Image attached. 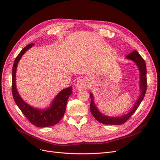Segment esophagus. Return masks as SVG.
Instances as JSON below:
<instances>
[{
	"mask_svg": "<svg viewBox=\"0 0 160 160\" xmlns=\"http://www.w3.org/2000/svg\"><path fill=\"white\" fill-rule=\"evenodd\" d=\"M87 82L85 79H79L78 81H77L76 83V88H77L78 90H84L86 89L87 88Z\"/></svg>",
	"mask_w": 160,
	"mask_h": 160,
	"instance_id": "obj_1",
	"label": "esophagus"
}]
</instances>
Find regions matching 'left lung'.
<instances>
[{
	"instance_id": "1",
	"label": "left lung",
	"mask_w": 160,
	"mask_h": 160,
	"mask_svg": "<svg viewBox=\"0 0 160 160\" xmlns=\"http://www.w3.org/2000/svg\"><path fill=\"white\" fill-rule=\"evenodd\" d=\"M126 59L133 61L135 64L137 65L139 71V88L141 90V93L139 94L136 102L135 103L133 107L131 109L129 112L127 114L120 116V117H110V116L105 115L101 113L94 102V96L93 93H90V98H91V105H90V110L91 114L96 120H98L100 123L105 124V125H121L123 124L130 118L133 113L138 108L140 103L144 98V96L146 95L147 90V70H146V62L143 60L142 56L139 55V53L137 51H133L126 56Z\"/></svg>"
}]
</instances>
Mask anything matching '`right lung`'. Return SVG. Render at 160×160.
I'll list each match as a JSON object with an SVG mask.
<instances>
[{
	"label": "right lung",
	"mask_w": 160,
	"mask_h": 160,
	"mask_svg": "<svg viewBox=\"0 0 160 160\" xmlns=\"http://www.w3.org/2000/svg\"><path fill=\"white\" fill-rule=\"evenodd\" d=\"M33 45L34 43L27 45L22 49L14 60L12 71V96L18 108L32 125L38 128L52 126L59 123V121L63 117L67 100L72 93V86L61 91L52 101L50 107L45 109H38L32 108L25 102V101L21 98L17 91L16 87V71L21 58L24 55V53Z\"/></svg>",
	"instance_id": "right-lung-1"
}]
</instances>
